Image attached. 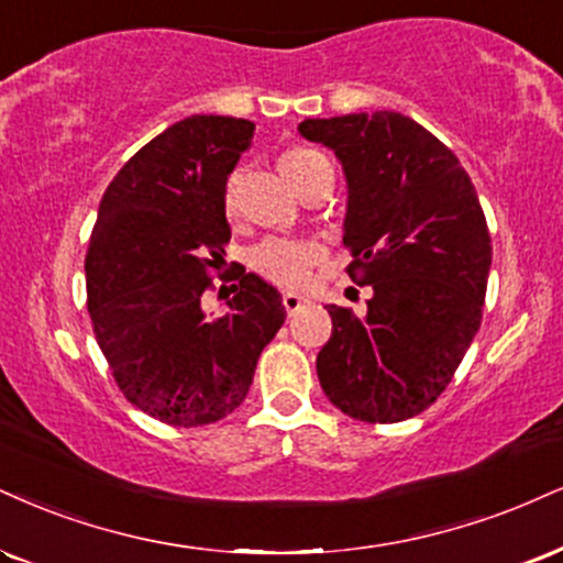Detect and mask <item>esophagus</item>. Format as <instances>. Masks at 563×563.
Wrapping results in <instances>:
<instances>
[{
	"label": "esophagus",
	"mask_w": 563,
	"mask_h": 563,
	"mask_svg": "<svg viewBox=\"0 0 563 563\" xmlns=\"http://www.w3.org/2000/svg\"><path fill=\"white\" fill-rule=\"evenodd\" d=\"M303 303H309L307 299H301V296H296V294H283V309L288 311V314H296V311H299Z\"/></svg>",
	"instance_id": "obj_1"
}]
</instances>
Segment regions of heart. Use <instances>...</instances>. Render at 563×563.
<instances>
[{
    "instance_id": "heart-1",
    "label": "heart",
    "mask_w": 563,
    "mask_h": 563,
    "mask_svg": "<svg viewBox=\"0 0 563 563\" xmlns=\"http://www.w3.org/2000/svg\"><path fill=\"white\" fill-rule=\"evenodd\" d=\"M328 162L322 152L309 146H290L280 154V170L286 178L301 188L307 175L314 170L317 165ZM239 191L241 180L239 173H230L222 186V212L228 220H235L239 214ZM322 246L309 239H290V235H267L260 243H254L249 252V264L260 277L280 288L299 290L309 283L311 267L322 260Z\"/></svg>"
}]
</instances>
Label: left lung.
Wrapping results in <instances>:
<instances>
[{
	"mask_svg": "<svg viewBox=\"0 0 563 563\" xmlns=\"http://www.w3.org/2000/svg\"><path fill=\"white\" fill-rule=\"evenodd\" d=\"M349 180V277L372 286L367 317L328 307L317 354L330 404L369 424L419 415L449 388L483 322L493 246L470 175L443 141L398 112L303 120Z\"/></svg>",
	"mask_w": 563,
	"mask_h": 563,
	"instance_id": "obj_1",
	"label": "left lung"
}]
</instances>
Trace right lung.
<instances>
[{
  "label": "right lung",
  "mask_w": 563,
  "mask_h": 563,
  "mask_svg": "<svg viewBox=\"0 0 563 563\" xmlns=\"http://www.w3.org/2000/svg\"><path fill=\"white\" fill-rule=\"evenodd\" d=\"M252 131L220 114L170 125L120 167L88 239L86 303L101 354L128 401L173 428L239 409L286 322L280 294L246 269L230 275L228 314L201 311L230 241L222 186Z\"/></svg>",
  "instance_id": "add662e5"
}]
</instances>
